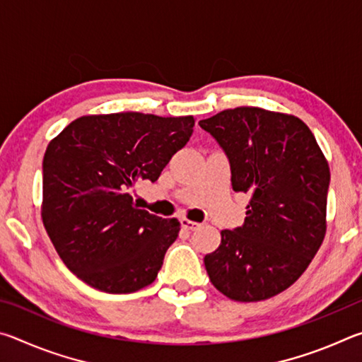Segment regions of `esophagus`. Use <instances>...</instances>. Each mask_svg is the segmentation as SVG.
I'll return each instance as SVG.
<instances>
[{"instance_id":"34e87169","label":"esophagus","mask_w":362,"mask_h":362,"mask_svg":"<svg viewBox=\"0 0 362 362\" xmlns=\"http://www.w3.org/2000/svg\"><path fill=\"white\" fill-rule=\"evenodd\" d=\"M180 225H182V228H185V230H189V231H194V230H198L199 226H201V223H198V222H192V220H188V218H180Z\"/></svg>"}]
</instances>
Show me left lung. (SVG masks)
<instances>
[{
    "label": "left lung",
    "instance_id": "1",
    "mask_svg": "<svg viewBox=\"0 0 362 362\" xmlns=\"http://www.w3.org/2000/svg\"><path fill=\"white\" fill-rule=\"evenodd\" d=\"M199 126L228 158L231 187L250 194L244 225L204 257L211 283L236 302L278 296L302 276L326 235L329 164L292 115L223 110Z\"/></svg>",
    "mask_w": 362,
    "mask_h": 362
}]
</instances>
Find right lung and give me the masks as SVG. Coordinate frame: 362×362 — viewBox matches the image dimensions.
I'll use <instances>...</instances> for the list:
<instances>
[{
    "label": "right lung",
    "mask_w": 362,
    "mask_h": 362,
    "mask_svg": "<svg viewBox=\"0 0 362 362\" xmlns=\"http://www.w3.org/2000/svg\"><path fill=\"white\" fill-rule=\"evenodd\" d=\"M193 126V116L90 115L47 145L42 223L66 268L86 284L131 293L156 279L180 223L139 209L129 188L156 182Z\"/></svg>",
    "instance_id": "obj_1"
}]
</instances>
